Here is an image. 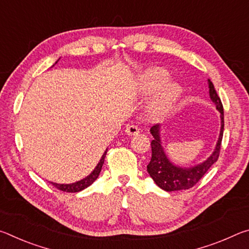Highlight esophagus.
<instances>
[{
  "label": "esophagus",
  "mask_w": 249,
  "mask_h": 249,
  "mask_svg": "<svg viewBox=\"0 0 249 249\" xmlns=\"http://www.w3.org/2000/svg\"><path fill=\"white\" fill-rule=\"evenodd\" d=\"M126 134L129 135V136H133V135H137L138 133H140V128L137 127L136 125H129L126 127Z\"/></svg>",
  "instance_id": "obj_1"
}]
</instances>
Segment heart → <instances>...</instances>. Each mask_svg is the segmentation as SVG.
<instances>
[{"instance_id": "obj_1", "label": "heart", "mask_w": 249, "mask_h": 249, "mask_svg": "<svg viewBox=\"0 0 249 249\" xmlns=\"http://www.w3.org/2000/svg\"><path fill=\"white\" fill-rule=\"evenodd\" d=\"M168 72L161 68H154L147 71L142 80V90L144 93L149 94L157 91L160 86L166 82ZM182 93L180 84L170 81L163 86L158 91L150 105V112L154 115H162L174 107L177 101Z\"/></svg>"}]
</instances>
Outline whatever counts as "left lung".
<instances>
[{"label":"left lung","instance_id":"obj_1","mask_svg":"<svg viewBox=\"0 0 249 249\" xmlns=\"http://www.w3.org/2000/svg\"><path fill=\"white\" fill-rule=\"evenodd\" d=\"M210 88V96L216 105V108L221 113V133L218 137L217 144L214 153L210 156L208 160H205L203 163L197 165L196 167L190 168H181L177 167L169 161L167 156L163 151L159 137V125H154L150 128V133L154 136V140L151 141V159L148 165H147V171L154 179L156 184L159 188H161L165 191H179V190H188L192 188L201 180L208 170L214 162L218 159L221 151V144L223 138V130H224V109L221 102L220 96L217 95L215 89H214L213 83L209 80Z\"/></svg>","mask_w":249,"mask_h":249}]
</instances>
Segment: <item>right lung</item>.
<instances>
[{
  "label": "right lung",
  "instance_id": "add662e5",
  "mask_svg": "<svg viewBox=\"0 0 249 249\" xmlns=\"http://www.w3.org/2000/svg\"><path fill=\"white\" fill-rule=\"evenodd\" d=\"M107 149L105 150V153L103 154L102 158H101L100 162L98 163V166L95 167V169L93 170V172L90 176H88L87 178H84L83 180H80L78 182H74V183H71V184H59V183H54V182H50L52 183L54 188H57L58 190H61V191H65V192H79V191H82L83 189H86L91 185L92 183L94 182L98 178L101 169H102V166L104 163V158H105V155H107Z\"/></svg>",
  "mask_w": 249,
  "mask_h": 249
}]
</instances>
